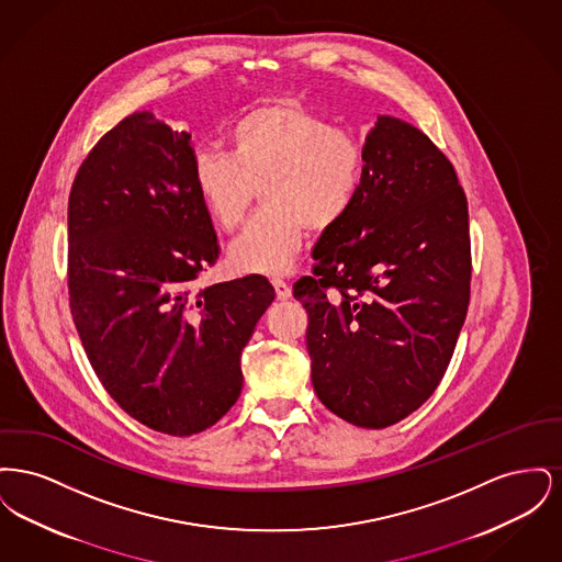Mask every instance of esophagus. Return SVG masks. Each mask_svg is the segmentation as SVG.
<instances>
[{"instance_id": "34e87169", "label": "esophagus", "mask_w": 562, "mask_h": 562, "mask_svg": "<svg viewBox=\"0 0 562 562\" xmlns=\"http://www.w3.org/2000/svg\"><path fill=\"white\" fill-rule=\"evenodd\" d=\"M271 284H273V289H276V296L280 299V301H286V299H291V286L284 282V280H280V278H273L271 280Z\"/></svg>"}]
</instances>
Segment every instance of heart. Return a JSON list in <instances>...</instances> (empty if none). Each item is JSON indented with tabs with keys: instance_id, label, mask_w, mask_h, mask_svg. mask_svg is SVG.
Instances as JSON below:
<instances>
[{
	"instance_id": "heart-1",
	"label": "heart",
	"mask_w": 562,
	"mask_h": 562,
	"mask_svg": "<svg viewBox=\"0 0 562 562\" xmlns=\"http://www.w3.org/2000/svg\"><path fill=\"white\" fill-rule=\"evenodd\" d=\"M229 154L200 149L193 188L223 234H236L259 189L252 218L229 261L238 271L282 273L293 266L307 227L324 234L351 211L364 177L360 138L294 99L240 111L227 128Z\"/></svg>"
}]
</instances>
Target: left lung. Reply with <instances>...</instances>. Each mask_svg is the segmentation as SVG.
Returning <instances> with one entry per match:
<instances>
[{"label":"left lung","mask_w":562,"mask_h":562,"mask_svg":"<svg viewBox=\"0 0 562 562\" xmlns=\"http://www.w3.org/2000/svg\"><path fill=\"white\" fill-rule=\"evenodd\" d=\"M314 259L293 293L318 398L360 428L398 424L438 387L468 314V200L453 164L415 126L379 115L358 198Z\"/></svg>","instance_id":"8db88e82"}]
</instances>
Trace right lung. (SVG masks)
I'll use <instances>...</instances> for the list:
<instances>
[{
  "label": "right lung",
  "mask_w": 562,
  "mask_h": 562,
  "mask_svg": "<svg viewBox=\"0 0 562 562\" xmlns=\"http://www.w3.org/2000/svg\"><path fill=\"white\" fill-rule=\"evenodd\" d=\"M193 156L191 134L133 113L81 161L67 209L83 351L122 411L170 436L204 431L236 404L241 349L276 296L259 273L195 286L221 246Z\"/></svg>",
  "instance_id": "obj_1"
}]
</instances>
